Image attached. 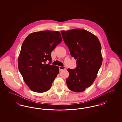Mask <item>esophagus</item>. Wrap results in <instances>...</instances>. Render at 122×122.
Masks as SVG:
<instances>
[{
	"instance_id": "esophagus-1",
	"label": "esophagus",
	"mask_w": 122,
	"mask_h": 122,
	"mask_svg": "<svg viewBox=\"0 0 122 122\" xmlns=\"http://www.w3.org/2000/svg\"><path fill=\"white\" fill-rule=\"evenodd\" d=\"M59 70L61 71L62 70H64L65 69V67H61V66H59Z\"/></svg>"
}]
</instances>
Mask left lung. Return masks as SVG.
Here are the masks:
<instances>
[{"mask_svg": "<svg viewBox=\"0 0 122 122\" xmlns=\"http://www.w3.org/2000/svg\"><path fill=\"white\" fill-rule=\"evenodd\" d=\"M61 33L71 56L76 60V69H67V86L74 92H84L93 84L102 65L101 43L96 36L84 29L62 30Z\"/></svg>", "mask_w": 122, "mask_h": 122, "instance_id": "left-lung-1", "label": "left lung"}]
</instances>
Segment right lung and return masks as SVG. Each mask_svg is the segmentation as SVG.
Returning a JSON list of instances; mask_svg holds the SVG:
<instances>
[{
    "instance_id": "obj_1",
    "label": "right lung",
    "mask_w": 122,
    "mask_h": 122,
    "mask_svg": "<svg viewBox=\"0 0 122 122\" xmlns=\"http://www.w3.org/2000/svg\"><path fill=\"white\" fill-rule=\"evenodd\" d=\"M62 40L58 31L43 30L29 34L24 41L18 58V69L33 92H45L51 88L59 73L58 66L50 65L51 53ZM46 61L48 64H45Z\"/></svg>"
}]
</instances>
